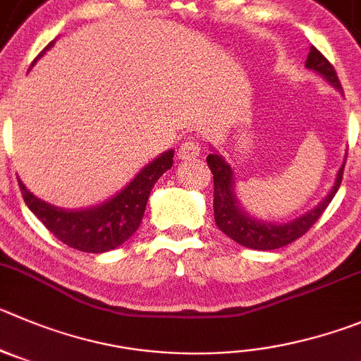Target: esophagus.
I'll list each match as a JSON object with an SVG mask.
<instances>
[{"instance_id": "1", "label": "esophagus", "mask_w": 361, "mask_h": 361, "mask_svg": "<svg viewBox=\"0 0 361 361\" xmlns=\"http://www.w3.org/2000/svg\"><path fill=\"white\" fill-rule=\"evenodd\" d=\"M200 153H201V147L196 139L185 140V142L180 146V149H178V154H180L181 160H194V158L200 157Z\"/></svg>"}]
</instances>
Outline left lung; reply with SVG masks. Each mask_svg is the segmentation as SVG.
Masks as SVG:
<instances>
[{
  "label": "left lung",
  "instance_id": "obj_1",
  "mask_svg": "<svg viewBox=\"0 0 361 361\" xmlns=\"http://www.w3.org/2000/svg\"><path fill=\"white\" fill-rule=\"evenodd\" d=\"M306 67L321 74L322 78L331 83L335 89L342 90L335 67L328 62V59L317 48H313V46L310 48L308 59H306ZM207 164L210 167L212 174H214L215 224H217V228L222 233H226L237 244L249 249H258V251L279 249L283 245L298 240L299 237H302L319 221L322 212L328 208V204L335 197L336 190H338L340 183H342L343 167H345V161H343L342 167L338 169V174H336V181L333 185V188L329 190L328 196L317 207L313 208V210L306 212L301 217L285 222V224H276V222L258 221L255 217H249V214H245L242 210L240 203L237 201V194H235L233 171H231V167L226 164V160L221 154L210 153L207 157Z\"/></svg>",
  "mask_w": 361,
  "mask_h": 361
}]
</instances>
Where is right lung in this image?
Listing matches in <instances>:
<instances>
[{
	"mask_svg": "<svg viewBox=\"0 0 361 361\" xmlns=\"http://www.w3.org/2000/svg\"><path fill=\"white\" fill-rule=\"evenodd\" d=\"M51 46L53 42L48 44L37 55V59H40ZM173 149L161 153L151 164H147L119 194L101 203L99 207L87 210H63L44 203L33 196L21 180L19 188L30 210L60 242L83 252H106L124 244L139 230L151 188L165 171L173 167Z\"/></svg>",
	"mask_w": 361,
	"mask_h": 361,
	"instance_id": "obj_1",
	"label": "right lung"
}]
</instances>
